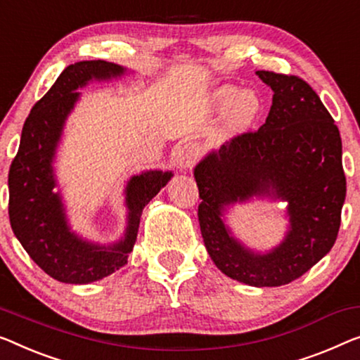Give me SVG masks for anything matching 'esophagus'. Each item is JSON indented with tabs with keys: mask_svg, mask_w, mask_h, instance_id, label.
<instances>
[{
	"mask_svg": "<svg viewBox=\"0 0 360 360\" xmlns=\"http://www.w3.org/2000/svg\"><path fill=\"white\" fill-rule=\"evenodd\" d=\"M198 158V150L194 143H184L176 148L174 162L179 169H191L194 168Z\"/></svg>",
	"mask_w": 360,
	"mask_h": 360,
	"instance_id": "34e87169",
	"label": "esophagus"
}]
</instances>
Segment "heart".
Listing matches in <instances>:
<instances>
[{
    "instance_id": "heart-1",
    "label": "heart",
    "mask_w": 360,
    "mask_h": 360,
    "mask_svg": "<svg viewBox=\"0 0 360 360\" xmlns=\"http://www.w3.org/2000/svg\"><path fill=\"white\" fill-rule=\"evenodd\" d=\"M257 111H259V100L254 95H244L238 101L234 117L239 124H245L257 115Z\"/></svg>"
}]
</instances>
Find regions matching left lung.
Instances as JSON below:
<instances>
[{
	"instance_id": "obj_1",
	"label": "left lung",
	"mask_w": 360,
	"mask_h": 360,
	"mask_svg": "<svg viewBox=\"0 0 360 360\" xmlns=\"http://www.w3.org/2000/svg\"><path fill=\"white\" fill-rule=\"evenodd\" d=\"M273 90L265 124L245 131L195 166L198 223L219 270L249 286H281L328 254L338 238L346 176L341 137L315 90L294 74L257 71ZM288 200L292 228L265 256L244 250L229 236L224 207L254 195Z\"/></svg>"
}]
</instances>
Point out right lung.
Here are the masks:
<instances>
[{
	"instance_id": "1",
	"label": "right lung",
	"mask_w": 360,
	"mask_h": 360,
	"mask_svg": "<svg viewBox=\"0 0 360 360\" xmlns=\"http://www.w3.org/2000/svg\"><path fill=\"white\" fill-rule=\"evenodd\" d=\"M122 72L124 68L101 60L79 61L64 69L27 116L19 150L11 163V228L30 259L58 281L87 284L126 265L127 254L136 243L143 207L173 176L169 171H147L129 181V226L121 243L100 248L69 231L61 198L53 192L56 182L51 163L63 124L79 98L76 89L90 79H110Z\"/></svg>"
}]
</instances>
